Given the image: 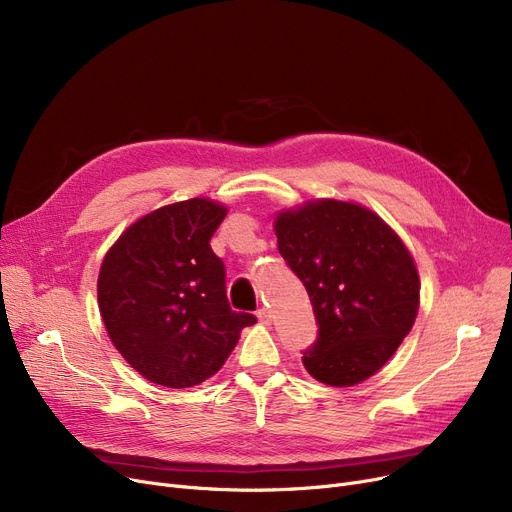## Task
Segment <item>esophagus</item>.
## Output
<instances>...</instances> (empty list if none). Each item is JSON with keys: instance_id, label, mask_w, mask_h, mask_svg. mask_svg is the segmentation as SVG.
<instances>
[{"instance_id": "esophagus-1", "label": "esophagus", "mask_w": 512, "mask_h": 512, "mask_svg": "<svg viewBox=\"0 0 512 512\" xmlns=\"http://www.w3.org/2000/svg\"><path fill=\"white\" fill-rule=\"evenodd\" d=\"M257 317H259V321H263V324H272V311H270V309L261 307V309L257 311Z\"/></svg>"}]
</instances>
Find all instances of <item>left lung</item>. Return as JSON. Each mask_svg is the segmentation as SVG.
<instances>
[{
  "label": "left lung",
  "instance_id": "obj_1",
  "mask_svg": "<svg viewBox=\"0 0 512 512\" xmlns=\"http://www.w3.org/2000/svg\"><path fill=\"white\" fill-rule=\"evenodd\" d=\"M274 230L319 324L305 369L334 388L365 382L415 324L421 284L411 251L378 213L355 201L309 199L278 211Z\"/></svg>",
  "mask_w": 512,
  "mask_h": 512
}]
</instances>
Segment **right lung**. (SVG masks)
Segmentation results:
<instances>
[{
    "label": "right lung",
    "instance_id": "obj_1",
    "mask_svg": "<svg viewBox=\"0 0 512 512\" xmlns=\"http://www.w3.org/2000/svg\"><path fill=\"white\" fill-rule=\"evenodd\" d=\"M228 207L195 197L132 222L105 253L97 303L107 336L151 384L191 388L218 373L253 326L226 299L224 263L209 240Z\"/></svg>",
    "mask_w": 512,
    "mask_h": 512
}]
</instances>
